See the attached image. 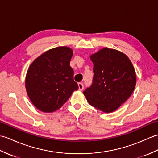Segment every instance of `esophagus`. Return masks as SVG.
<instances>
[{"instance_id": "esophagus-1", "label": "esophagus", "mask_w": 158, "mask_h": 158, "mask_svg": "<svg viewBox=\"0 0 158 158\" xmlns=\"http://www.w3.org/2000/svg\"><path fill=\"white\" fill-rule=\"evenodd\" d=\"M78 87H79V89L81 90V91L83 89V85L82 83H78Z\"/></svg>"}]
</instances>
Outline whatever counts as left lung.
Wrapping results in <instances>:
<instances>
[{
  "instance_id": "left-lung-1",
  "label": "left lung",
  "mask_w": 158,
  "mask_h": 158,
  "mask_svg": "<svg viewBox=\"0 0 158 158\" xmlns=\"http://www.w3.org/2000/svg\"><path fill=\"white\" fill-rule=\"evenodd\" d=\"M94 64L93 83L83 92L90 105L104 113L115 111L132 95L136 77L126 54L104 48L90 56Z\"/></svg>"
}]
</instances>
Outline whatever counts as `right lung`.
Segmentation results:
<instances>
[{
  "label": "right lung",
  "mask_w": 158,
  "mask_h": 158,
  "mask_svg": "<svg viewBox=\"0 0 158 158\" xmlns=\"http://www.w3.org/2000/svg\"><path fill=\"white\" fill-rule=\"evenodd\" d=\"M73 55L69 47H57L42 53L30 65L26 90L33 105L41 111L52 113L59 109L78 89L70 66Z\"/></svg>",
  "instance_id": "right-lung-1"
}]
</instances>
